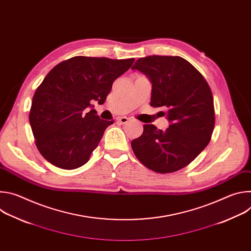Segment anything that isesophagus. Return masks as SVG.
Masks as SVG:
<instances>
[{
    "instance_id": "obj_1",
    "label": "esophagus",
    "mask_w": 251,
    "mask_h": 251,
    "mask_svg": "<svg viewBox=\"0 0 251 251\" xmlns=\"http://www.w3.org/2000/svg\"><path fill=\"white\" fill-rule=\"evenodd\" d=\"M118 122H119L120 124L124 125V124H127V123L129 122V119H128L127 117H121V118L118 119Z\"/></svg>"
}]
</instances>
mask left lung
Returning <instances> with one entry per match:
<instances>
[{
	"instance_id": "1",
	"label": "left lung",
	"mask_w": 251,
	"mask_h": 251,
	"mask_svg": "<svg viewBox=\"0 0 251 251\" xmlns=\"http://www.w3.org/2000/svg\"><path fill=\"white\" fill-rule=\"evenodd\" d=\"M152 82V107L166 109L171 122L166 131L145 124L143 134L131 142L137 159L148 169L168 174L193 162L207 146L214 128L210 87L200 71L181 56L149 55L132 67Z\"/></svg>"
}]
</instances>
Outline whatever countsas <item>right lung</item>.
Listing matches in <instances>:
<instances>
[{"label": "right lung", "instance_id": "1", "mask_svg": "<svg viewBox=\"0 0 251 251\" xmlns=\"http://www.w3.org/2000/svg\"><path fill=\"white\" fill-rule=\"evenodd\" d=\"M134 58L75 56L55 65L35 90L29 110L34 143L42 156L64 170L83 166L114 120L100 119L95 100L103 104L116 78Z\"/></svg>", "mask_w": 251, "mask_h": 251}]
</instances>
